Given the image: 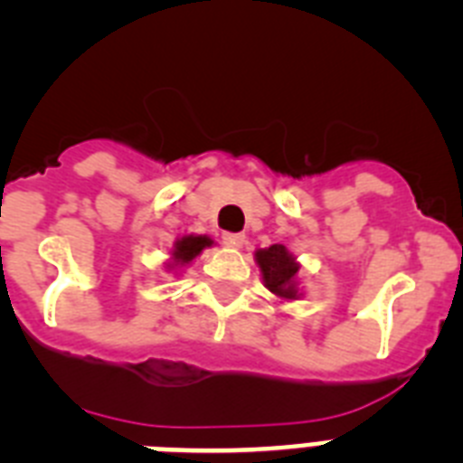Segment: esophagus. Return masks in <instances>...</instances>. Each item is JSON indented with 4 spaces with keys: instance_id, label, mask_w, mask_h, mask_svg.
Returning a JSON list of instances; mask_svg holds the SVG:
<instances>
[{
    "instance_id": "esophagus-1",
    "label": "esophagus",
    "mask_w": 463,
    "mask_h": 463,
    "mask_svg": "<svg viewBox=\"0 0 463 463\" xmlns=\"http://www.w3.org/2000/svg\"><path fill=\"white\" fill-rule=\"evenodd\" d=\"M222 241H224V245H229V248H236V250H239V248H243V243H245V234H232V232H227V234H222Z\"/></svg>"
}]
</instances>
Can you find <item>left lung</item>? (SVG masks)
<instances>
[{"label": "left lung", "instance_id": "8db88e82", "mask_svg": "<svg viewBox=\"0 0 463 463\" xmlns=\"http://www.w3.org/2000/svg\"><path fill=\"white\" fill-rule=\"evenodd\" d=\"M255 264L260 267L264 288L278 301H298L304 297L301 280H298V260L282 243H273L269 248L255 250Z\"/></svg>", "mask_w": 463, "mask_h": 463}]
</instances>
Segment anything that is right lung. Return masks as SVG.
Here are the masks:
<instances>
[{"label":"right lung","instance_id":"add662e5","mask_svg":"<svg viewBox=\"0 0 463 463\" xmlns=\"http://www.w3.org/2000/svg\"><path fill=\"white\" fill-rule=\"evenodd\" d=\"M213 245H215V241H213L208 234H183V236H178V239L174 241V245H171L169 260L165 261V269L169 273H174V276H178V273L185 271L192 261L202 255L206 248H213Z\"/></svg>","mask_w":463,"mask_h":463}]
</instances>
